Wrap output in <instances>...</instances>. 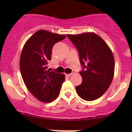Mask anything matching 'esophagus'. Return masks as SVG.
<instances>
[{
    "instance_id": "1",
    "label": "esophagus",
    "mask_w": 132,
    "mask_h": 132,
    "mask_svg": "<svg viewBox=\"0 0 132 132\" xmlns=\"http://www.w3.org/2000/svg\"><path fill=\"white\" fill-rule=\"evenodd\" d=\"M66 75V77H70V76L71 75H72V73H70V74H65Z\"/></svg>"
}]
</instances>
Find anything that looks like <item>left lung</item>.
<instances>
[{"mask_svg":"<svg viewBox=\"0 0 132 132\" xmlns=\"http://www.w3.org/2000/svg\"><path fill=\"white\" fill-rule=\"evenodd\" d=\"M67 36L77 47L84 67L80 72L82 84L76 86L77 94L86 101L98 99L107 91L114 77L115 62L111 49L94 32Z\"/></svg>","mask_w":132,"mask_h":132,"instance_id":"obj_1","label":"left lung"}]
</instances>
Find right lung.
I'll return each instance as SVG.
<instances>
[{
    "mask_svg": "<svg viewBox=\"0 0 132 132\" xmlns=\"http://www.w3.org/2000/svg\"><path fill=\"white\" fill-rule=\"evenodd\" d=\"M66 35L45 30L36 32L25 42L20 59V68L27 88L38 100L50 103L58 97L64 74L47 70L54 44L64 39Z\"/></svg>",
    "mask_w": 132,
    "mask_h": 132,
    "instance_id": "add662e5",
    "label": "right lung"
}]
</instances>
